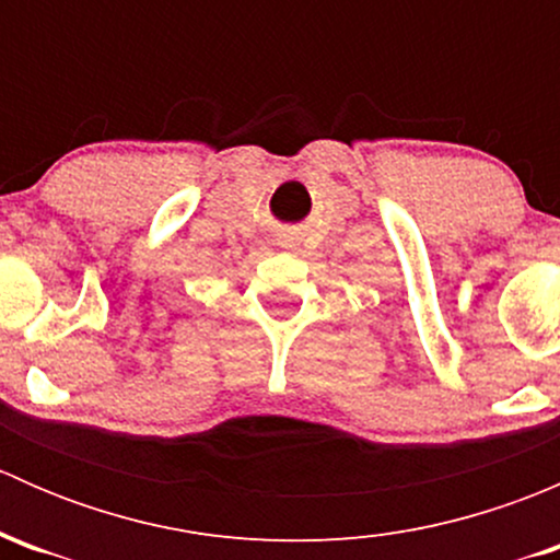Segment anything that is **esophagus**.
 I'll list each match as a JSON object with an SVG mask.
<instances>
[{"label": "esophagus", "instance_id": "1", "mask_svg": "<svg viewBox=\"0 0 560 560\" xmlns=\"http://www.w3.org/2000/svg\"><path fill=\"white\" fill-rule=\"evenodd\" d=\"M279 246H284V248L298 246V233H292V230H287V233H281V235H279Z\"/></svg>", "mask_w": 560, "mask_h": 560}]
</instances>
